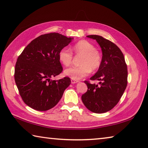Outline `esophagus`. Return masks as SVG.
Segmentation results:
<instances>
[{"instance_id":"34e87169","label":"esophagus","mask_w":148,"mask_h":148,"mask_svg":"<svg viewBox=\"0 0 148 148\" xmlns=\"http://www.w3.org/2000/svg\"><path fill=\"white\" fill-rule=\"evenodd\" d=\"M78 82L77 81V80H76V79H71V83L72 84H76V83H77V82Z\"/></svg>"}]
</instances>
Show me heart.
<instances>
[{
    "label": "heart",
    "mask_w": 148,
    "mask_h": 148,
    "mask_svg": "<svg viewBox=\"0 0 148 148\" xmlns=\"http://www.w3.org/2000/svg\"><path fill=\"white\" fill-rule=\"evenodd\" d=\"M75 56L80 57L79 66H73L64 71V74L74 79H79L89 74L91 71H96L101 66L102 57L99 50L91 42L82 40L72 47ZM59 59L65 66H69L73 62L74 56L68 47H62L59 52Z\"/></svg>",
    "instance_id": "obj_1"
}]
</instances>
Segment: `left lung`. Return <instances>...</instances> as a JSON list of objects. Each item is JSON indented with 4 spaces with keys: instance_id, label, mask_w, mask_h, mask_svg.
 I'll return each mask as SVG.
<instances>
[{
    "instance_id": "1",
    "label": "left lung",
    "mask_w": 148,
    "mask_h": 148,
    "mask_svg": "<svg viewBox=\"0 0 148 148\" xmlns=\"http://www.w3.org/2000/svg\"><path fill=\"white\" fill-rule=\"evenodd\" d=\"M96 40L102 51V61L98 71L90 79L99 80V86L84 81L87 91L82 100L87 109L96 114L105 113L118 103L127 86V66L122 51L109 40L99 35H88Z\"/></svg>"
}]
</instances>
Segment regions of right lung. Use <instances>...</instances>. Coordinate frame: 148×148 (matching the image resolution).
I'll list each match as a JSON object with an SVG mask.
<instances>
[{"instance_id":"1","label":"right lung","mask_w":148,"mask_h":148,"mask_svg":"<svg viewBox=\"0 0 148 148\" xmlns=\"http://www.w3.org/2000/svg\"><path fill=\"white\" fill-rule=\"evenodd\" d=\"M72 39L57 32L42 34L19 55L14 78L20 96L27 106L38 111H46L61 100L65 89L71 83V79L50 78L62 72L59 52Z\"/></svg>"}]
</instances>
